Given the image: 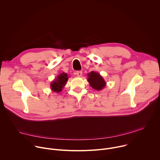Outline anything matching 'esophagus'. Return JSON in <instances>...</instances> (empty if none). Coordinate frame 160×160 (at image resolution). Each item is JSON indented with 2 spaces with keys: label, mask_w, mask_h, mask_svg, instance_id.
I'll list each match as a JSON object with an SVG mask.
<instances>
[{
  "label": "esophagus",
  "mask_w": 160,
  "mask_h": 160,
  "mask_svg": "<svg viewBox=\"0 0 160 160\" xmlns=\"http://www.w3.org/2000/svg\"><path fill=\"white\" fill-rule=\"evenodd\" d=\"M76 75L78 76V77H81L82 75V72L81 71H77L76 72Z\"/></svg>",
  "instance_id": "1"
}]
</instances>
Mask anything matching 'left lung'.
<instances>
[{
    "label": "left lung",
    "instance_id": "8db88e82",
    "mask_svg": "<svg viewBox=\"0 0 160 160\" xmlns=\"http://www.w3.org/2000/svg\"><path fill=\"white\" fill-rule=\"evenodd\" d=\"M88 82L90 85L96 90H102L106 85V82L99 73L91 72L87 74Z\"/></svg>",
    "mask_w": 160,
    "mask_h": 160
}]
</instances>
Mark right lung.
Listing matches in <instances>:
<instances>
[{
    "instance_id": "obj_1",
    "label": "right lung",
    "mask_w": 160,
    "mask_h": 160,
    "mask_svg": "<svg viewBox=\"0 0 160 160\" xmlns=\"http://www.w3.org/2000/svg\"><path fill=\"white\" fill-rule=\"evenodd\" d=\"M68 80V76L66 73L62 72L59 74L51 83L50 87L54 92L59 93L62 91Z\"/></svg>"
}]
</instances>
